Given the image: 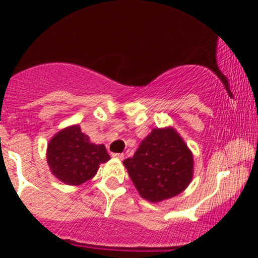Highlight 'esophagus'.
I'll return each instance as SVG.
<instances>
[{
	"label": "esophagus",
	"mask_w": 258,
	"mask_h": 258,
	"mask_svg": "<svg viewBox=\"0 0 258 258\" xmlns=\"http://www.w3.org/2000/svg\"><path fill=\"white\" fill-rule=\"evenodd\" d=\"M112 156L114 158H118V160H123V157H124L123 153H112Z\"/></svg>",
	"instance_id": "1"
}]
</instances>
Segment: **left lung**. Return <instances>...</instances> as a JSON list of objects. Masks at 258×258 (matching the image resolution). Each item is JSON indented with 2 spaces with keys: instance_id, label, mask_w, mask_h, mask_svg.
I'll return each instance as SVG.
<instances>
[{
  "instance_id": "1",
  "label": "left lung",
  "mask_w": 258,
  "mask_h": 258,
  "mask_svg": "<svg viewBox=\"0 0 258 258\" xmlns=\"http://www.w3.org/2000/svg\"><path fill=\"white\" fill-rule=\"evenodd\" d=\"M123 165L140 195L158 202L181 194L188 186L194 158L175 130L153 128Z\"/></svg>"
}]
</instances>
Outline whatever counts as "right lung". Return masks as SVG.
<instances>
[{
    "instance_id": "right-lung-1",
    "label": "right lung",
    "mask_w": 258,
    "mask_h": 258,
    "mask_svg": "<svg viewBox=\"0 0 258 258\" xmlns=\"http://www.w3.org/2000/svg\"><path fill=\"white\" fill-rule=\"evenodd\" d=\"M110 160L103 145L90 142L79 126L59 131L49 141L47 162L52 173L66 184H81L96 175L100 163Z\"/></svg>"
}]
</instances>
